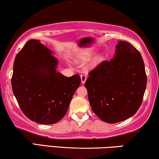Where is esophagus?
Instances as JSON below:
<instances>
[{
  "label": "esophagus",
  "mask_w": 159,
  "mask_h": 159,
  "mask_svg": "<svg viewBox=\"0 0 159 159\" xmlns=\"http://www.w3.org/2000/svg\"><path fill=\"white\" fill-rule=\"evenodd\" d=\"M86 79H87V76L86 74H82L81 75H80V79H81L82 84H84V83L86 82Z\"/></svg>",
  "instance_id": "1"
}]
</instances>
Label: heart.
I'll return each instance as SVG.
<instances>
[{"label":"heart","mask_w":159,"mask_h":159,"mask_svg":"<svg viewBox=\"0 0 159 159\" xmlns=\"http://www.w3.org/2000/svg\"><path fill=\"white\" fill-rule=\"evenodd\" d=\"M91 53H84V54H82V55H80L79 57H78L77 60L79 61H83V62H84V61H89V59L91 58Z\"/></svg>","instance_id":"1"}]
</instances>
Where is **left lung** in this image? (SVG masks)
I'll use <instances>...</instances> for the list:
<instances>
[{
	"label": "left lung",
	"instance_id": "8db88e82",
	"mask_svg": "<svg viewBox=\"0 0 159 159\" xmlns=\"http://www.w3.org/2000/svg\"><path fill=\"white\" fill-rule=\"evenodd\" d=\"M116 48L113 58L90 71L85 83L92 110L109 124L123 121L136 113L147 83L140 52L126 41H120Z\"/></svg>",
	"mask_w": 159,
	"mask_h": 159
}]
</instances>
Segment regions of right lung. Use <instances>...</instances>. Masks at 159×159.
<instances>
[{"instance_id":"1","label":"right lung","mask_w":159,"mask_h":159,"mask_svg":"<svg viewBox=\"0 0 159 159\" xmlns=\"http://www.w3.org/2000/svg\"><path fill=\"white\" fill-rule=\"evenodd\" d=\"M38 40H30L16 55L12 89L21 111L38 124H53L67 113L81 80L56 71L58 59Z\"/></svg>"}]
</instances>
